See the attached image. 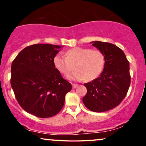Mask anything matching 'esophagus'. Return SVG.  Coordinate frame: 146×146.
I'll use <instances>...</instances> for the list:
<instances>
[{
  "label": "esophagus",
  "mask_w": 146,
  "mask_h": 146,
  "mask_svg": "<svg viewBox=\"0 0 146 146\" xmlns=\"http://www.w3.org/2000/svg\"><path fill=\"white\" fill-rule=\"evenodd\" d=\"M77 87H78V84H72V88H73V89H76Z\"/></svg>",
  "instance_id": "obj_1"
}]
</instances>
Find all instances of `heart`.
Here are the masks:
<instances>
[{
	"label": "heart",
	"instance_id": "1",
	"mask_svg": "<svg viewBox=\"0 0 146 146\" xmlns=\"http://www.w3.org/2000/svg\"><path fill=\"white\" fill-rule=\"evenodd\" d=\"M66 56L59 53L54 57L53 64L56 69L63 74H70L67 78L72 81L86 79L91 81L100 76L105 66V57L99 50L89 48L74 47L66 52Z\"/></svg>",
	"mask_w": 146,
	"mask_h": 146
}]
</instances>
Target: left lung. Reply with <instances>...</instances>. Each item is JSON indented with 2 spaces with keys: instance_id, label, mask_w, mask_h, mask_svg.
I'll return each mask as SVG.
<instances>
[{
  "instance_id": "left-lung-1",
  "label": "left lung",
  "mask_w": 146,
  "mask_h": 146,
  "mask_svg": "<svg viewBox=\"0 0 146 146\" xmlns=\"http://www.w3.org/2000/svg\"><path fill=\"white\" fill-rule=\"evenodd\" d=\"M90 43L103 53L105 66L100 76L84 84L87 93L82 102L89 110L103 112L116 107L125 98L131 83L129 62L114 44L100 41Z\"/></svg>"
}]
</instances>
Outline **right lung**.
Instances as JSON below:
<instances>
[{"mask_svg":"<svg viewBox=\"0 0 146 146\" xmlns=\"http://www.w3.org/2000/svg\"><path fill=\"white\" fill-rule=\"evenodd\" d=\"M63 47L36 44L24 48L11 64V84L18 103L30 114L48 118L62 110L72 85L53 64Z\"/></svg>","mask_w":146,"mask_h":146,"instance_id":"add662e5","label":"right lung"}]
</instances>
